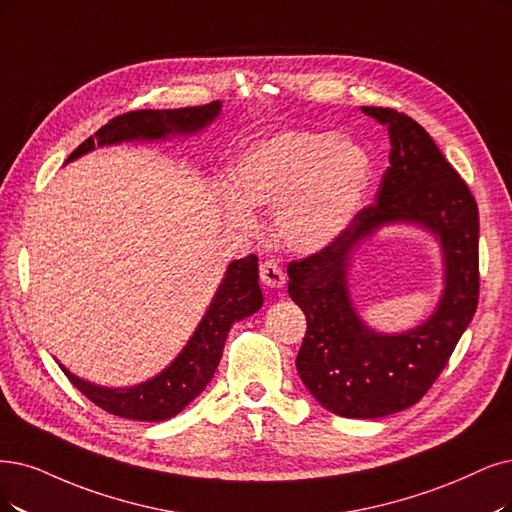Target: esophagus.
I'll list each match as a JSON object with an SVG mask.
<instances>
[{
	"instance_id": "1",
	"label": "esophagus",
	"mask_w": 512,
	"mask_h": 512,
	"mask_svg": "<svg viewBox=\"0 0 512 512\" xmlns=\"http://www.w3.org/2000/svg\"><path fill=\"white\" fill-rule=\"evenodd\" d=\"M259 276H261L263 285H268L272 289H280L282 285H285V272H282V268L278 266L276 259L261 261Z\"/></svg>"
}]
</instances>
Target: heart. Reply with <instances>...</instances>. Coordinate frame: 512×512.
<instances>
[{"label": "heart", "instance_id": "1", "mask_svg": "<svg viewBox=\"0 0 512 512\" xmlns=\"http://www.w3.org/2000/svg\"><path fill=\"white\" fill-rule=\"evenodd\" d=\"M371 173L365 151L331 132L285 130L255 141L227 168V219L251 230L246 208H273L274 232L293 251H316L352 219Z\"/></svg>", "mask_w": 512, "mask_h": 512}]
</instances>
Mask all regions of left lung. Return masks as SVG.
Masks as SVG:
<instances>
[{
    "mask_svg": "<svg viewBox=\"0 0 512 512\" xmlns=\"http://www.w3.org/2000/svg\"><path fill=\"white\" fill-rule=\"evenodd\" d=\"M388 126L390 166L375 200L323 249L289 263V295L308 329L297 354L301 382L342 418H384L418 403L449 363L479 306V208L428 132L390 107H363ZM411 220L442 238L446 291L424 326L401 336L371 332L345 287L353 246L377 226Z\"/></svg>",
    "mask_w": 512,
    "mask_h": 512,
    "instance_id": "1",
    "label": "left lung"
}]
</instances>
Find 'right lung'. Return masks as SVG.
<instances>
[{
  "mask_svg": "<svg viewBox=\"0 0 512 512\" xmlns=\"http://www.w3.org/2000/svg\"><path fill=\"white\" fill-rule=\"evenodd\" d=\"M219 109L221 103L213 101L198 107L139 109L122 113V116L101 126L94 132V137H88L78 149H73L67 162L88 154L94 145L101 147L132 139H162L173 135V132L189 135V132H196L208 122H213L219 116ZM261 304L263 295L259 289L257 255L251 253L230 263L213 304L204 314L196 333L170 367L156 375L154 380L132 388L113 390L88 384L69 373L63 365L61 369L86 399L107 413L137 422H162L185 409L206 388L217 371L232 325L255 314Z\"/></svg>",
  "mask_w": 512,
  "mask_h": 512,
  "instance_id": "right-lung-1",
  "label": "right lung"
}]
</instances>
